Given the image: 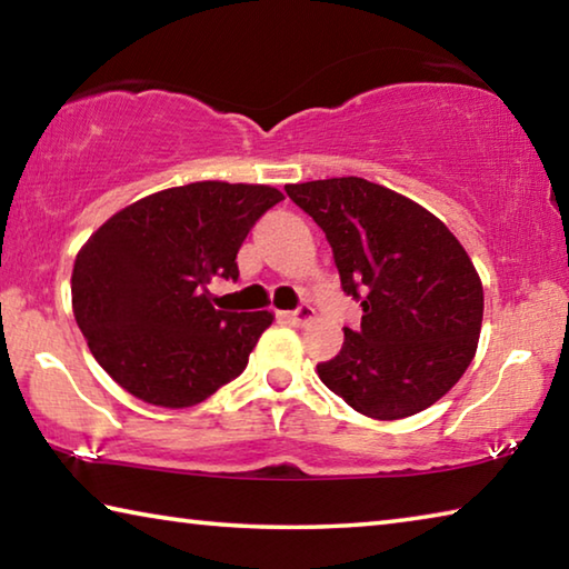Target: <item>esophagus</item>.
<instances>
[{
	"mask_svg": "<svg viewBox=\"0 0 569 569\" xmlns=\"http://www.w3.org/2000/svg\"><path fill=\"white\" fill-rule=\"evenodd\" d=\"M283 319H288V321L296 323V326H308V323L316 319V311H313L311 306H298L296 311L283 313Z\"/></svg>",
	"mask_w": 569,
	"mask_h": 569,
	"instance_id": "34e87169",
	"label": "esophagus"
}]
</instances>
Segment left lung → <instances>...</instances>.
I'll list each match as a JSON object with an SVG mask.
<instances>
[{"instance_id": "1", "label": "left lung", "mask_w": 569, "mask_h": 569, "mask_svg": "<svg viewBox=\"0 0 569 569\" xmlns=\"http://www.w3.org/2000/svg\"><path fill=\"white\" fill-rule=\"evenodd\" d=\"M286 192L321 226L341 288L363 308L339 356L316 366L321 381L379 421L431 407L477 353L485 291L465 246L427 208L363 178Z\"/></svg>"}]
</instances>
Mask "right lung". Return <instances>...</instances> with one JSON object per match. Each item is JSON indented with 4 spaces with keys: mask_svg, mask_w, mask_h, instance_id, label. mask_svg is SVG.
<instances>
[{
    "mask_svg": "<svg viewBox=\"0 0 569 569\" xmlns=\"http://www.w3.org/2000/svg\"><path fill=\"white\" fill-rule=\"evenodd\" d=\"M283 192L203 180L152 192L94 230L72 268V311L90 351L134 399L206 401L240 377L271 311H218L216 276L238 278L248 230Z\"/></svg>",
    "mask_w": 569,
    "mask_h": 569,
    "instance_id": "right-lung-1",
    "label": "right lung"
}]
</instances>
